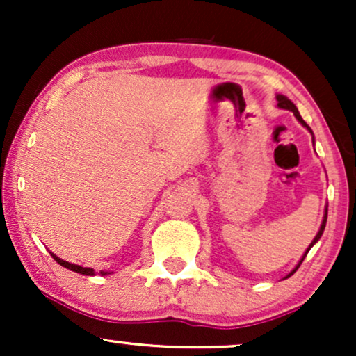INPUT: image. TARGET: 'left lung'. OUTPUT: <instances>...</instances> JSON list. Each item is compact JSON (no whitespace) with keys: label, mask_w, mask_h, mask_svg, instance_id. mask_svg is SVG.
<instances>
[{"label":"left lung","mask_w":356,"mask_h":356,"mask_svg":"<svg viewBox=\"0 0 356 356\" xmlns=\"http://www.w3.org/2000/svg\"><path fill=\"white\" fill-rule=\"evenodd\" d=\"M276 100H277V108H283V110H289V112H293V113H295L296 120H298V122H300V124H301V125H303V127H306V129H308V132H309V134H312V136H313V130H312V129H309V125H308V124H306V122L303 120V118H301V115H300V112H298V108H296V105H295V104H293V102H291V100H289V99H288V97H284V95H280V93H277V95H276ZM313 138H314V137H313ZM326 219H328V206H326V207H325V216H323V220H321V226H320V231H318V234H316V236H314V239L312 241V244H309V246H308V249H306V252H305V254H303V257H301V259H300V263H298V264H296V266H295V269H293V271H291V273H288V275H286V276H284V280H286V277H289V276H293V275H295V273H296V269H298V268H300V264H301V263H303V259H305V257H306V254H308V251H309V249H312V248L314 246V244H316V243H318V241H320V238H321V234H323V231H325V226H326Z\"/></svg>","instance_id":"obj_1"}]
</instances>
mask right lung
<instances>
[{
	"label": "right lung",
	"instance_id": "1",
	"mask_svg": "<svg viewBox=\"0 0 356 356\" xmlns=\"http://www.w3.org/2000/svg\"><path fill=\"white\" fill-rule=\"evenodd\" d=\"M50 254H51L53 259H55L56 263L60 264V266L70 269V271H75V273H79V275H85V276H93V275H95V269L79 266V264H72V263H68V261H63V259H61V257H58L56 254H53V252H50ZM100 275H102V276H107V275H112V273H108V271H100Z\"/></svg>",
	"mask_w": 356,
	"mask_h": 356
}]
</instances>
